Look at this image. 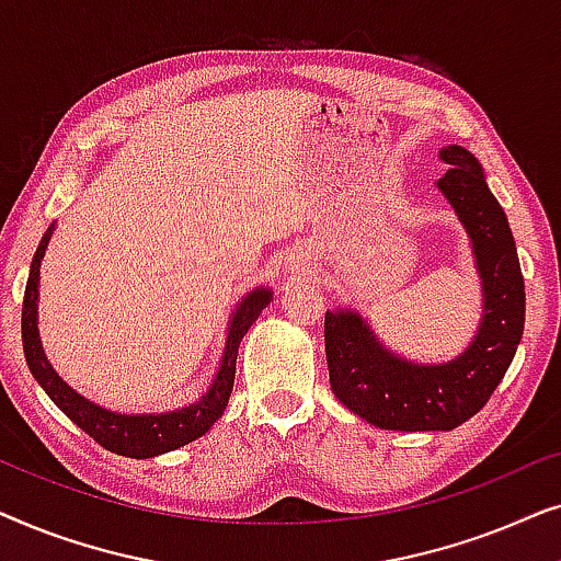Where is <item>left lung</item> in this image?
<instances>
[{
  "label": "left lung",
  "instance_id": "1",
  "mask_svg": "<svg viewBox=\"0 0 561 561\" xmlns=\"http://www.w3.org/2000/svg\"><path fill=\"white\" fill-rule=\"evenodd\" d=\"M449 171L436 186L467 227L485 294L480 332L447 365H411L382 350L357 313H324L329 382L367 424L393 432H449L490 401L524 334L526 294L508 219L478 160L459 145L442 150Z\"/></svg>",
  "mask_w": 561,
  "mask_h": 561
}]
</instances>
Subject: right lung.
Listing matches in <instances>:
<instances>
[{
    "mask_svg": "<svg viewBox=\"0 0 561 561\" xmlns=\"http://www.w3.org/2000/svg\"><path fill=\"white\" fill-rule=\"evenodd\" d=\"M50 234L53 227H48V232H45L41 244H37L25 286V298H22V347H25L30 373L35 375V380L41 382L45 393L50 396V401L96 444H102L104 449H110L114 455L122 457H156L204 436L214 426V421H219L221 413L227 409L234 386L237 347H240L242 336L248 334L252 321L260 317V311L265 309L267 301H271V290H252V294L240 304V309L234 311L232 327H229L227 336L225 359H221L214 386L202 401L173 413H158V416H122V413L99 409V405L83 401L79 393H73V390L53 373V367L48 365V359H45L41 350V340H37V275H41V260L45 255V248H48Z\"/></svg>",
    "mask_w": 561,
    "mask_h": 561,
    "instance_id": "right-lung-1",
    "label": "right lung"
}]
</instances>
